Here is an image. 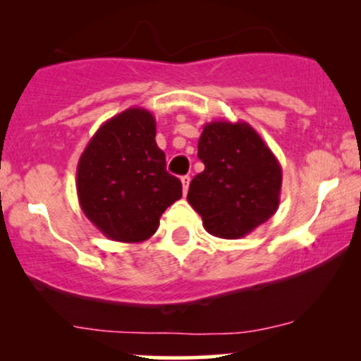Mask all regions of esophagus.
<instances>
[{
    "instance_id": "obj_1",
    "label": "esophagus",
    "mask_w": 361,
    "mask_h": 361,
    "mask_svg": "<svg viewBox=\"0 0 361 361\" xmlns=\"http://www.w3.org/2000/svg\"><path fill=\"white\" fill-rule=\"evenodd\" d=\"M181 186H183V193L186 195V192H188V186H190V176H181Z\"/></svg>"
}]
</instances>
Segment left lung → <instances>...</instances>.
Here are the masks:
<instances>
[{
	"label": "left lung",
	"instance_id": "1",
	"mask_svg": "<svg viewBox=\"0 0 361 361\" xmlns=\"http://www.w3.org/2000/svg\"><path fill=\"white\" fill-rule=\"evenodd\" d=\"M204 171L193 178L188 204L215 238L239 239L276 212L281 166L247 122L214 120L198 139Z\"/></svg>",
	"mask_w": 361,
	"mask_h": 361
}]
</instances>
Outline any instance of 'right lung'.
I'll use <instances>...</instances> for the list:
<instances>
[{"instance_id": "add662e5", "label": "right lung", "mask_w": 361, "mask_h": 361, "mask_svg": "<svg viewBox=\"0 0 361 361\" xmlns=\"http://www.w3.org/2000/svg\"><path fill=\"white\" fill-rule=\"evenodd\" d=\"M76 190L82 212L111 241L142 243L156 233L181 198V181L166 171L151 111L132 106L102 123L78 161Z\"/></svg>"}]
</instances>
